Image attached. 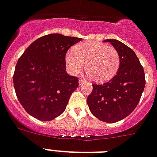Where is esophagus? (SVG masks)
<instances>
[{
	"mask_svg": "<svg viewBox=\"0 0 157 157\" xmlns=\"http://www.w3.org/2000/svg\"><path fill=\"white\" fill-rule=\"evenodd\" d=\"M85 81H86V80L84 78H82V77H81V78L79 79V85H81L83 84V83H85Z\"/></svg>",
	"mask_w": 157,
	"mask_h": 157,
	"instance_id": "obj_1",
	"label": "esophagus"
}]
</instances>
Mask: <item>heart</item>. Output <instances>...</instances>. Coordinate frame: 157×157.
<instances>
[{
  "label": "heart",
  "instance_id": "heart-1",
  "mask_svg": "<svg viewBox=\"0 0 157 157\" xmlns=\"http://www.w3.org/2000/svg\"><path fill=\"white\" fill-rule=\"evenodd\" d=\"M65 63L73 75L80 73L85 64L89 78L101 83L115 76L120 67V56L113 46L97 41L83 42L67 52Z\"/></svg>",
  "mask_w": 157,
  "mask_h": 157
}]
</instances>
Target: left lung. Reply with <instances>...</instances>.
Returning <instances> with one entry per match:
<instances>
[{"label": "left lung", "mask_w": 157, "mask_h": 157, "mask_svg": "<svg viewBox=\"0 0 157 157\" xmlns=\"http://www.w3.org/2000/svg\"><path fill=\"white\" fill-rule=\"evenodd\" d=\"M119 53L120 67L117 74L103 85H93L87 98L89 110L94 117L107 123L124 119L139 103L145 76L136 53L126 44L115 39H107Z\"/></svg>", "instance_id": "1"}]
</instances>
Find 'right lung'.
Returning <instances> with one entry per match:
<instances>
[{
    "label": "right lung",
    "mask_w": 157,
    "mask_h": 157,
    "mask_svg": "<svg viewBox=\"0 0 157 157\" xmlns=\"http://www.w3.org/2000/svg\"><path fill=\"white\" fill-rule=\"evenodd\" d=\"M81 38L48 34L30 44L19 58L13 75L16 94L30 116L49 121L64 112L78 78L65 71V55Z\"/></svg>",
    "instance_id": "right-lung-1"
}]
</instances>
